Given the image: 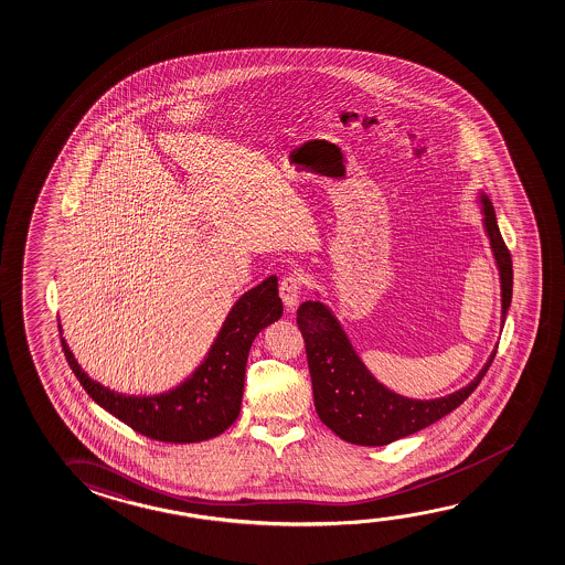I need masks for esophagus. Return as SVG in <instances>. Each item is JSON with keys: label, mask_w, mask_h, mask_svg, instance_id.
<instances>
[{"label": "esophagus", "mask_w": 565, "mask_h": 565, "mask_svg": "<svg viewBox=\"0 0 565 565\" xmlns=\"http://www.w3.org/2000/svg\"><path fill=\"white\" fill-rule=\"evenodd\" d=\"M279 297L286 305L287 311H295V307L299 303V297H301V278L289 274L286 278L281 279L279 284Z\"/></svg>", "instance_id": "obj_1"}]
</instances>
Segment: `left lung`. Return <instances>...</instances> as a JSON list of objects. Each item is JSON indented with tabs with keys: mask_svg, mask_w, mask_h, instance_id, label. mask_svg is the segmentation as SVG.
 Instances as JSON below:
<instances>
[{
	"mask_svg": "<svg viewBox=\"0 0 565 565\" xmlns=\"http://www.w3.org/2000/svg\"><path fill=\"white\" fill-rule=\"evenodd\" d=\"M476 204L480 205L483 231L498 266L503 327L513 295L511 254L499 233L493 204L483 190L478 192ZM315 295L319 297L317 301H303L297 309V324L305 338L311 371L315 408L324 426L353 445L383 447L431 426L475 393L498 352L495 344L478 375L455 393L429 401L408 398L376 381L355 352L334 311L322 303L319 291Z\"/></svg>",
	"mask_w": 565,
	"mask_h": 565,
	"instance_id": "1",
	"label": "left lung"
}]
</instances>
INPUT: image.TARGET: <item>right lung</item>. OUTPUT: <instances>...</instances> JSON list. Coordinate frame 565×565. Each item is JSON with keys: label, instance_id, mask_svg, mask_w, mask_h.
I'll list each match as a JSON object with an SVG mask.
<instances>
[{"label": "right lung", "instance_id": "add662e5", "mask_svg": "<svg viewBox=\"0 0 565 565\" xmlns=\"http://www.w3.org/2000/svg\"><path fill=\"white\" fill-rule=\"evenodd\" d=\"M278 278L270 276L241 295L189 379L167 393L122 394L90 379L70 350L57 322L62 348L77 381L100 408L134 431L164 443H200L235 424L245 391V369L254 338L281 319Z\"/></svg>", "mask_w": 565, "mask_h": 565}]
</instances>
